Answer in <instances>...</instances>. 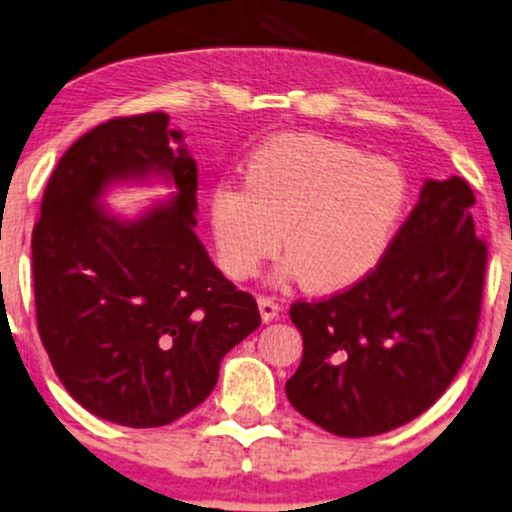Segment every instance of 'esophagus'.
I'll return each instance as SVG.
<instances>
[{"label":"esophagus","instance_id":"obj_1","mask_svg":"<svg viewBox=\"0 0 512 512\" xmlns=\"http://www.w3.org/2000/svg\"><path fill=\"white\" fill-rule=\"evenodd\" d=\"M257 304H260V316L264 323L274 321L278 312H281V307H278V302L274 300V297H267V295H260L257 297Z\"/></svg>","mask_w":512,"mask_h":512}]
</instances>
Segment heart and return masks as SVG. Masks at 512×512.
Segmentation results:
<instances>
[{"label": "heart", "instance_id": "b5f03b06", "mask_svg": "<svg viewBox=\"0 0 512 512\" xmlns=\"http://www.w3.org/2000/svg\"><path fill=\"white\" fill-rule=\"evenodd\" d=\"M406 205L409 179L394 160L321 134H281L245 160L243 189L212 191L210 229L234 281L255 276L283 234L286 274L340 293L383 262Z\"/></svg>", "mask_w": 512, "mask_h": 512}]
</instances>
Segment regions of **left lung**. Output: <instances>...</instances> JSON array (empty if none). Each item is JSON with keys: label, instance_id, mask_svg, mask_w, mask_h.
Instances as JSON below:
<instances>
[{"label": "left lung", "instance_id": "left-lung-1", "mask_svg": "<svg viewBox=\"0 0 512 512\" xmlns=\"http://www.w3.org/2000/svg\"><path fill=\"white\" fill-rule=\"evenodd\" d=\"M461 177L428 179L383 262L357 286L290 304L302 364L286 383L295 411L340 437L409 423L442 397L480 323L487 243Z\"/></svg>", "mask_w": 512, "mask_h": 512}]
</instances>
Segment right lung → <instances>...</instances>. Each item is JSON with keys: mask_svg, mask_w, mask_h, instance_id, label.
Wrapping results in <instances>:
<instances>
[{"mask_svg": "<svg viewBox=\"0 0 512 512\" xmlns=\"http://www.w3.org/2000/svg\"><path fill=\"white\" fill-rule=\"evenodd\" d=\"M165 113L101 122L58 160L32 229L37 331L77 404L160 428L203 404L231 347L260 326L198 241V165ZM163 173L170 204L134 223L98 208L113 180Z\"/></svg>", "mask_w": 512, "mask_h": 512, "instance_id": "obj_1", "label": "right lung"}]
</instances>
